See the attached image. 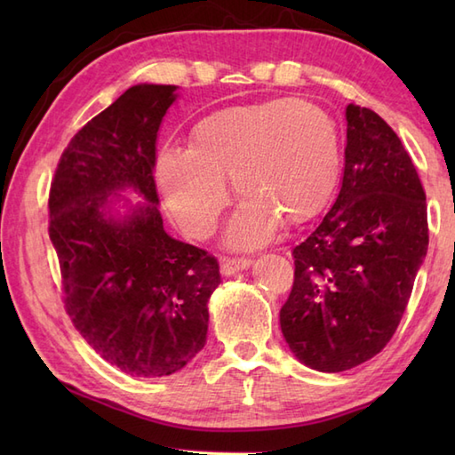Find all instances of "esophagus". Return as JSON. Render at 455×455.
I'll list each match as a JSON object with an SVG mask.
<instances>
[{
  "label": "esophagus",
  "mask_w": 455,
  "mask_h": 455,
  "mask_svg": "<svg viewBox=\"0 0 455 455\" xmlns=\"http://www.w3.org/2000/svg\"><path fill=\"white\" fill-rule=\"evenodd\" d=\"M250 264H252V259L250 258H227L222 259L220 264V274L228 277L236 272H243V269L250 267Z\"/></svg>",
  "instance_id": "obj_1"
}]
</instances>
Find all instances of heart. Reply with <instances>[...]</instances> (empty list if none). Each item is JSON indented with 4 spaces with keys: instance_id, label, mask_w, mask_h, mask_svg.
<instances>
[{
    "instance_id": "1",
    "label": "heart",
    "mask_w": 455,
    "mask_h": 455,
    "mask_svg": "<svg viewBox=\"0 0 455 455\" xmlns=\"http://www.w3.org/2000/svg\"><path fill=\"white\" fill-rule=\"evenodd\" d=\"M340 173V132L323 108L303 100H274L228 108L201 119L188 150L160 154L156 178L173 220L196 238L215 230L228 203L230 180L243 205L227 243H267L279 220L299 225L331 199Z\"/></svg>"
}]
</instances>
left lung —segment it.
<instances>
[{"mask_svg": "<svg viewBox=\"0 0 455 455\" xmlns=\"http://www.w3.org/2000/svg\"><path fill=\"white\" fill-rule=\"evenodd\" d=\"M342 186L293 248L279 311L289 350L311 370H352L397 331L428 250L427 196L401 139L375 111L346 108Z\"/></svg>", "mask_w": 455, "mask_h": 455, "instance_id": "obj_1", "label": "left lung"}]
</instances>
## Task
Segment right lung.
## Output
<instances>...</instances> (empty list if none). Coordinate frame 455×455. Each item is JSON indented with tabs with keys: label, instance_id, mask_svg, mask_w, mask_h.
Masks as SVG:
<instances>
[{
	"label": "right lung",
	"instance_id": "right-lung-1",
	"mask_svg": "<svg viewBox=\"0 0 455 455\" xmlns=\"http://www.w3.org/2000/svg\"><path fill=\"white\" fill-rule=\"evenodd\" d=\"M178 85L139 84L74 134L48 197L66 313L105 362L166 377L207 342L217 259L164 230L156 139ZM132 190L134 206L120 197Z\"/></svg>",
	"mask_w": 455,
	"mask_h": 455
}]
</instances>
